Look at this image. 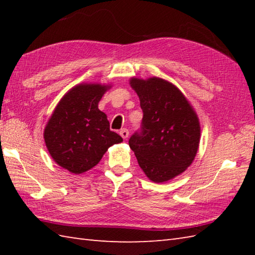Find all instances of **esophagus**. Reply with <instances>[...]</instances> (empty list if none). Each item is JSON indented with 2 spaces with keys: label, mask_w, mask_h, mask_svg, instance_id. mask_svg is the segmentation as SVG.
I'll list each match as a JSON object with an SVG mask.
<instances>
[{
  "label": "esophagus",
  "mask_w": 255,
  "mask_h": 255,
  "mask_svg": "<svg viewBox=\"0 0 255 255\" xmlns=\"http://www.w3.org/2000/svg\"><path fill=\"white\" fill-rule=\"evenodd\" d=\"M119 134H121V136L124 138V139H127L128 138V136H129V131H128V129H126V128H123L121 131H119Z\"/></svg>",
  "instance_id": "esophagus-1"
}]
</instances>
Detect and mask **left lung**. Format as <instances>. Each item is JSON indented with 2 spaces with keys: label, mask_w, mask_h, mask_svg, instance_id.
I'll list each match as a JSON object with an SVG mask.
<instances>
[{
  "label": "left lung",
  "mask_w": 255,
  "mask_h": 255,
  "mask_svg": "<svg viewBox=\"0 0 255 255\" xmlns=\"http://www.w3.org/2000/svg\"><path fill=\"white\" fill-rule=\"evenodd\" d=\"M143 112L141 132L129 139L139 166L154 183L182 174L193 163L200 140L196 112L182 92L164 79L131 78Z\"/></svg>",
  "instance_id": "8db88e82"
}]
</instances>
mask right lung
Segmentation results:
<instances>
[{
  "label": "right lung",
  "instance_id": "obj_1",
  "mask_svg": "<svg viewBox=\"0 0 255 255\" xmlns=\"http://www.w3.org/2000/svg\"><path fill=\"white\" fill-rule=\"evenodd\" d=\"M111 84L81 83L59 101L48 121L44 138L58 165L74 174L94 167L107 149L123 138L110 129L105 113L99 110Z\"/></svg>",
  "mask_w": 255,
  "mask_h": 255
}]
</instances>
